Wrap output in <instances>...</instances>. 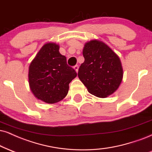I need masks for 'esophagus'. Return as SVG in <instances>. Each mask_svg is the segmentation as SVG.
<instances>
[{
    "label": "esophagus",
    "instance_id": "1",
    "mask_svg": "<svg viewBox=\"0 0 152 152\" xmlns=\"http://www.w3.org/2000/svg\"><path fill=\"white\" fill-rule=\"evenodd\" d=\"M74 69H75V70L77 72H78V69H79V66H78L77 65H75V66H74Z\"/></svg>",
    "mask_w": 152,
    "mask_h": 152
}]
</instances>
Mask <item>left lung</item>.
<instances>
[{"mask_svg": "<svg viewBox=\"0 0 152 152\" xmlns=\"http://www.w3.org/2000/svg\"><path fill=\"white\" fill-rule=\"evenodd\" d=\"M78 77L91 94L106 98L117 90L123 80L119 57L111 48L98 40L86 43Z\"/></svg>", "mask_w": 152, "mask_h": 152, "instance_id": "1", "label": "left lung"}]
</instances>
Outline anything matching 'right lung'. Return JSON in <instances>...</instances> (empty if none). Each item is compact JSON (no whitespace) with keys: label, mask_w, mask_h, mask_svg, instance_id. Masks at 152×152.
Returning <instances> with one entry per match:
<instances>
[{"label":"right lung","mask_w":152,"mask_h":152,"mask_svg":"<svg viewBox=\"0 0 152 152\" xmlns=\"http://www.w3.org/2000/svg\"><path fill=\"white\" fill-rule=\"evenodd\" d=\"M75 70L67 64L66 57L55 43L44 44L31 61L29 83L35 97L47 104H55L66 96L69 84L76 77Z\"/></svg>","instance_id":"obj_1"}]
</instances>
